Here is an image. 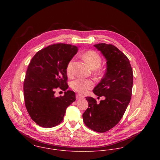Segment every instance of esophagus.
<instances>
[{
	"label": "esophagus",
	"instance_id": "obj_1",
	"mask_svg": "<svg viewBox=\"0 0 160 160\" xmlns=\"http://www.w3.org/2000/svg\"><path fill=\"white\" fill-rule=\"evenodd\" d=\"M76 98H77V99H80V98H84V97H83V96L80 95H79V94H77V95H76Z\"/></svg>",
	"mask_w": 160,
	"mask_h": 160
}]
</instances>
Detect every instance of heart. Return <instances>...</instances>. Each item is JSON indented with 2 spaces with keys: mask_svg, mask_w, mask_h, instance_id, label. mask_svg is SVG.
<instances>
[{
  "mask_svg": "<svg viewBox=\"0 0 160 160\" xmlns=\"http://www.w3.org/2000/svg\"><path fill=\"white\" fill-rule=\"evenodd\" d=\"M82 57L89 67L92 69L99 68L102 64V58L95 51L88 50L83 54ZM73 63L74 59H71L67 65V72L69 76L72 73ZM93 86V83L91 80L80 78L75 79L71 82V88L80 94H84L89 89H91Z\"/></svg>",
  "mask_w": 160,
  "mask_h": 160,
  "instance_id": "heart-1",
  "label": "heart"
}]
</instances>
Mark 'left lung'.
I'll return each instance as SVG.
<instances>
[{
	"label": "left lung",
	"instance_id": "1",
	"mask_svg": "<svg viewBox=\"0 0 160 160\" xmlns=\"http://www.w3.org/2000/svg\"><path fill=\"white\" fill-rule=\"evenodd\" d=\"M107 60L106 72L93 92L105 100L97 103L86 97L89 108L82 114L84 124L92 130L105 132L121 120L130 102L133 72L128 58L117 47L101 43L94 45Z\"/></svg>",
	"mask_w": 160,
	"mask_h": 160
}]
</instances>
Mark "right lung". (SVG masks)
I'll return each mask as SVG.
<instances>
[{"label": "right lung", "mask_w": 160, "mask_h": 160, "mask_svg": "<svg viewBox=\"0 0 160 160\" xmlns=\"http://www.w3.org/2000/svg\"><path fill=\"white\" fill-rule=\"evenodd\" d=\"M78 47L56 44L38 51L26 71L23 91L26 110L39 126L53 128L61 123L69 105L76 100L75 93L67 91V67ZM60 87L63 96L56 98L54 90Z\"/></svg>", "instance_id": "obj_1"}]
</instances>
